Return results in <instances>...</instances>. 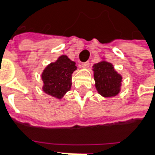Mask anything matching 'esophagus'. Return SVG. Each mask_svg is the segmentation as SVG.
I'll return each instance as SVG.
<instances>
[{"label": "esophagus", "instance_id": "esophagus-1", "mask_svg": "<svg viewBox=\"0 0 155 155\" xmlns=\"http://www.w3.org/2000/svg\"><path fill=\"white\" fill-rule=\"evenodd\" d=\"M89 65H90V62L89 61H86V62H83V63H81V67L82 68H88L89 67Z\"/></svg>", "mask_w": 155, "mask_h": 155}]
</instances>
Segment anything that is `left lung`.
<instances>
[{
	"label": "left lung",
	"instance_id": "left-lung-1",
	"mask_svg": "<svg viewBox=\"0 0 155 155\" xmlns=\"http://www.w3.org/2000/svg\"><path fill=\"white\" fill-rule=\"evenodd\" d=\"M95 88L103 97H113L120 93L122 76L117 73L113 64L102 61L93 65Z\"/></svg>",
	"mask_w": 155,
	"mask_h": 155
}]
</instances>
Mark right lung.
I'll use <instances>...</instances> for the list:
<instances>
[{
    "mask_svg": "<svg viewBox=\"0 0 155 155\" xmlns=\"http://www.w3.org/2000/svg\"><path fill=\"white\" fill-rule=\"evenodd\" d=\"M76 69L75 62L67 55L60 56L55 62L48 64L42 72L43 91L51 96L61 99L71 90L72 74Z\"/></svg>",
    "mask_w": 155,
    "mask_h": 155,
    "instance_id": "right-lung-1",
    "label": "right lung"
}]
</instances>
